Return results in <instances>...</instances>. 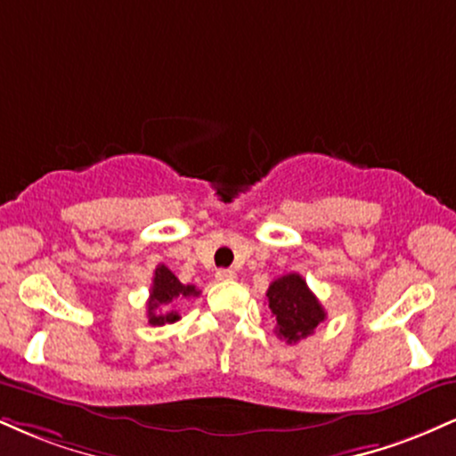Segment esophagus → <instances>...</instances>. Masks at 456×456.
I'll list each match as a JSON object with an SVG mask.
<instances>
[{"label":"esophagus","mask_w":456,"mask_h":456,"mask_svg":"<svg viewBox=\"0 0 456 456\" xmlns=\"http://www.w3.org/2000/svg\"><path fill=\"white\" fill-rule=\"evenodd\" d=\"M216 279L218 281H233L235 279V272L233 270H218L216 272Z\"/></svg>","instance_id":"1"}]
</instances>
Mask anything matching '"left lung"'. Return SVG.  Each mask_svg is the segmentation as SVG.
<instances>
[{
  "mask_svg": "<svg viewBox=\"0 0 456 456\" xmlns=\"http://www.w3.org/2000/svg\"><path fill=\"white\" fill-rule=\"evenodd\" d=\"M265 297H268L272 317L276 319V334L287 343H297L311 337L319 323L326 319L323 306L308 289L306 281L296 272L272 281Z\"/></svg>",
  "mask_w": 456,
  "mask_h": 456,
  "instance_id": "8db88e82",
  "label": "left lung"
}]
</instances>
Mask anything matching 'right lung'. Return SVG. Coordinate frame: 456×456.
Here are the masks:
<instances>
[{
  "instance_id": "right-lung-1",
  "label": "right lung",
  "mask_w": 456,
  "mask_h": 456,
  "mask_svg": "<svg viewBox=\"0 0 456 456\" xmlns=\"http://www.w3.org/2000/svg\"><path fill=\"white\" fill-rule=\"evenodd\" d=\"M201 291L195 285H182L177 276L167 265H159L151 279L150 300H148V322L150 326H165L180 319L177 311H167L171 302L180 297H197Z\"/></svg>"
}]
</instances>
